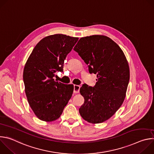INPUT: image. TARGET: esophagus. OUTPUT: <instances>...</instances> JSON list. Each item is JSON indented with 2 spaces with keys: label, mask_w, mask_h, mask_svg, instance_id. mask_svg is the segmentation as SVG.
Listing matches in <instances>:
<instances>
[{
  "label": "esophagus",
  "mask_w": 154,
  "mask_h": 154,
  "mask_svg": "<svg viewBox=\"0 0 154 154\" xmlns=\"http://www.w3.org/2000/svg\"><path fill=\"white\" fill-rule=\"evenodd\" d=\"M80 88V86L79 85H74V93L75 94H77V93H79Z\"/></svg>",
  "instance_id": "1"
}]
</instances>
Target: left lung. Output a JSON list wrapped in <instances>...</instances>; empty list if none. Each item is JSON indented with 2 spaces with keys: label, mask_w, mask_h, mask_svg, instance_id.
<instances>
[{
  "label": "left lung",
  "mask_w": 154,
  "mask_h": 154,
  "mask_svg": "<svg viewBox=\"0 0 154 154\" xmlns=\"http://www.w3.org/2000/svg\"><path fill=\"white\" fill-rule=\"evenodd\" d=\"M74 50L88 64L90 73L97 74V78L94 87L83 84L80 88L85 102L80 115L88 122H103L124 100L130 79L128 61L117 44L103 35L81 38Z\"/></svg>",
  "instance_id": "1"
}]
</instances>
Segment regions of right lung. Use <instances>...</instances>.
Wrapping results in <instances>:
<instances>
[{
  "label": "right lung",
  "instance_id": "1",
  "mask_svg": "<svg viewBox=\"0 0 154 154\" xmlns=\"http://www.w3.org/2000/svg\"><path fill=\"white\" fill-rule=\"evenodd\" d=\"M79 38L55 34L42 39L29 56L24 69L23 80L29 103L38 119L52 122L58 119L71 98L73 85L54 79L63 71L64 60Z\"/></svg>",
  "mask_w": 154,
  "mask_h": 154
}]
</instances>
